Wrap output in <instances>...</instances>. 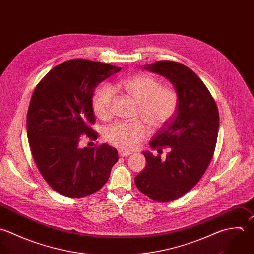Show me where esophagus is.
<instances>
[{"mask_svg":"<svg viewBox=\"0 0 254 254\" xmlns=\"http://www.w3.org/2000/svg\"><path fill=\"white\" fill-rule=\"evenodd\" d=\"M118 155L121 157V158H124V157H129L131 156V153L129 152H124V151H118Z\"/></svg>","mask_w":254,"mask_h":254,"instance_id":"obj_1","label":"esophagus"}]
</instances>
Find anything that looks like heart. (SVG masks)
<instances>
[{
	"instance_id": "1",
	"label": "heart",
	"mask_w": 254,
	"mask_h": 254,
	"mask_svg": "<svg viewBox=\"0 0 254 254\" xmlns=\"http://www.w3.org/2000/svg\"><path fill=\"white\" fill-rule=\"evenodd\" d=\"M126 93L136 99V116L142 118L151 128H160L174 116L178 107V95L171 87H164L155 78L135 75L117 84ZM114 90L108 85L100 86L92 100L94 113L102 120L111 116ZM105 139L111 145L124 151H133L147 136V128L142 120L116 122L106 128Z\"/></svg>"
}]
</instances>
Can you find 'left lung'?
Returning <instances> with one entry per match:
<instances>
[{
  "mask_svg": "<svg viewBox=\"0 0 254 254\" xmlns=\"http://www.w3.org/2000/svg\"><path fill=\"white\" fill-rule=\"evenodd\" d=\"M145 70L167 78L178 95L174 116L150 142L166 160L144 152L147 166L135 177L138 189L157 202H170L185 195L201 179L214 155L219 132V111L210 91L188 67L158 61Z\"/></svg>",
  "mask_w": 254,
  "mask_h": 254,
  "instance_id": "1",
  "label": "left lung"
}]
</instances>
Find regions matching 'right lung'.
Masks as SVG:
<instances>
[{
	"mask_svg": "<svg viewBox=\"0 0 254 254\" xmlns=\"http://www.w3.org/2000/svg\"><path fill=\"white\" fill-rule=\"evenodd\" d=\"M120 67L85 59L54 67L36 85L29 103L27 138L36 167L59 194L83 198L98 191L118 161L115 148L79 146L81 136L97 139L92 96Z\"/></svg>",
	"mask_w": 254,
	"mask_h": 254,
	"instance_id": "obj_1",
	"label": "right lung"
}]
</instances>
